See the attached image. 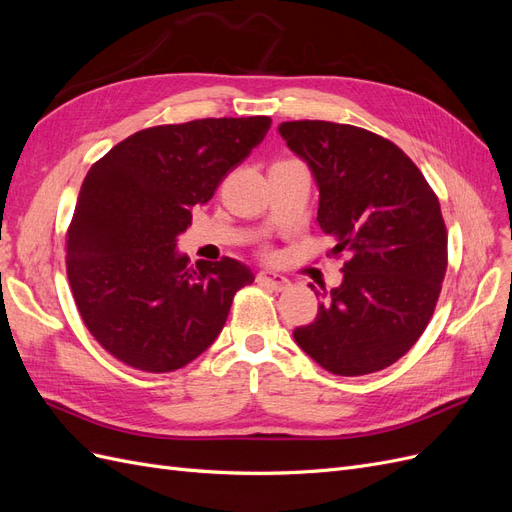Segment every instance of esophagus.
I'll return each mask as SVG.
<instances>
[{
    "label": "esophagus",
    "instance_id": "34e87169",
    "mask_svg": "<svg viewBox=\"0 0 512 512\" xmlns=\"http://www.w3.org/2000/svg\"><path fill=\"white\" fill-rule=\"evenodd\" d=\"M256 282L271 288V290H277V292L290 288V280H286L284 275H277V273H271V271H260L256 275Z\"/></svg>",
    "mask_w": 512,
    "mask_h": 512
}]
</instances>
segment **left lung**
Returning a JSON list of instances; mask_svg holds the SVG:
<instances>
[{
	"instance_id": "left-lung-1",
	"label": "left lung",
	"mask_w": 512,
	"mask_h": 512,
	"mask_svg": "<svg viewBox=\"0 0 512 512\" xmlns=\"http://www.w3.org/2000/svg\"><path fill=\"white\" fill-rule=\"evenodd\" d=\"M280 134L320 190L318 224L344 282L322 288L318 316L297 342L335 376H365L399 361L423 335L448 265L440 200L389 138L348 123L284 121Z\"/></svg>"
}]
</instances>
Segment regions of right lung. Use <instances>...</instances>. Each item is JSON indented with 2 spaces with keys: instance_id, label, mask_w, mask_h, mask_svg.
<instances>
[{
  "instance_id": "1",
  "label": "right lung",
  "mask_w": 512,
  "mask_h": 512,
  "mask_svg": "<svg viewBox=\"0 0 512 512\" xmlns=\"http://www.w3.org/2000/svg\"><path fill=\"white\" fill-rule=\"evenodd\" d=\"M269 128L265 115L168 123L128 136L89 168L66 271L85 327L117 361L166 374L224 329L232 297L254 273L228 256L190 267L177 237Z\"/></svg>"
}]
</instances>
